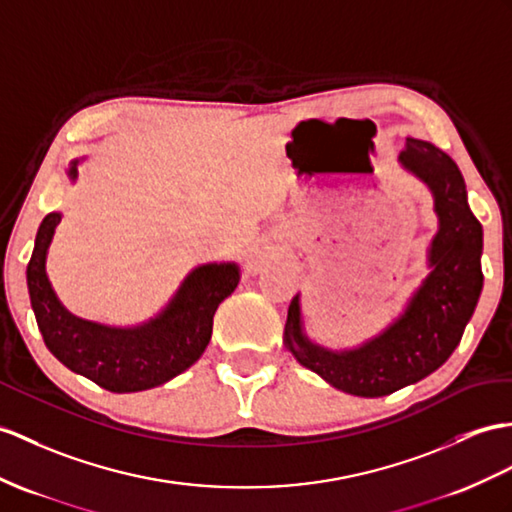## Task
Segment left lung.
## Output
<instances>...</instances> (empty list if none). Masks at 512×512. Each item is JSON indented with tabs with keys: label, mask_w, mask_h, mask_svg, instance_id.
<instances>
[{
	"label": "left lung",
	"mask_w": 512,
	"mask_h": 512,
	"mask_svg": "<svg viewBox=\"0 0 512 512\" xmlns=\"http://www.w3.org/2000/svg\"><path fill=\"white\" fill-rule=\"evenodd\" d=\"M400 167L428 186L439 228L428 245V276L389 326L356 347L330 350L304 330L299 293L289 306L284 343L299 365L358 397H382L415 384L452 356L482 293V226L467 202L456 162L408 136Z\"/></svg>",
	"instance_id": "8db88e82"
}]
</instances>
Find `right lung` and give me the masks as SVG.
<instances>
[{"instance_id":"1","label":"right lung","mask_w":512,"mask_h":512,"mask_svg":"<svg viewBox=\"0 0 512 512\" xmlns=\"http://www.w3.org/2000/svg\"><path fill=\"white\" fill-rule=\"evenodd\" d=\"M86 158H73L69 182L78 180ZM62 213L39 226L26 269L28 293L47 350L73 373L112 393H136L165 384L195 365L213 334L219 304L241 280L236 263H206L186 273L165 308L136 326H106L73 315L47 276V252Z\"/></svg>"}]
</instances>
